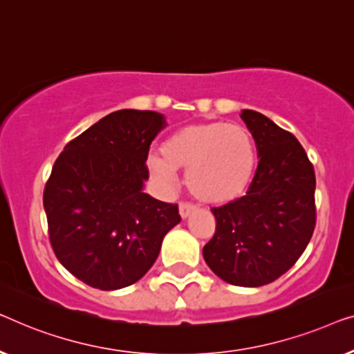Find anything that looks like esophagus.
Returning a JSON list of instances; mask_svg holds the SVG:
<instances>
[{
    "mask_svg": "<svg viewBox=\"0 0 354 354\" xmlns=\"http://www.w3.org/2000/svg\"><path fill=\"white\" fill-rule=\"evenodd\" d=\"M196 210L197 207L192 205V203H184V202L179 203V215H181L183 220H186L187 216H191V213H194Z\"/></svg>",
    "mask_w": 354,
    "mask_h": 354,
    "instance_id": "34e87169",
    "label": "esophagus"
}]
</instances>
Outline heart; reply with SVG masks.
<instances>
[{"instance_id": "b5f03b06", "label": "heart", "mask_w": 354, "mask_h": 354, "mask_svg": "<svg viewBox=\"0 0 354 354\" xmlns=\"http://www.w3.org/2000/svg\"><path fill=\"white\" fill-rule=\"evenodd\" d=\"M162 158H147V170L162 186L175 184V171L187 170L186 184L198 201L227 203L248 191L257 170L252 134L241 125L205 122L178 129L163 141Z\"/></svg>"}]
</instances>
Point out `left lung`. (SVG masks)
Instances as JSON below:
<instances>
[{
	"instance_id": "1",
	"label": "left lung",
	"mask_w": 354,
	"mask_h": 354,
	"mask_svg": "<svg viewBox=\"0 0 354 354\" xmlns=\"http://www.w3.org/2000/svg\"><path fill=\"white\" fill-rule=\"evenodd\" d=\"M258 167L247 194L212 208L216 231L203 247L215 274L241 287L266 286L295 265L316 225L315 168L298 139L260 112L243 109Z\"/></svg>"
}]
</instances>
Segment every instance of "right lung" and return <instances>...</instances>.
<instances>
[{
    "label": "right lung",
    "mask_w": 354,
    "mask_h": 354,
    "mask_svg": "<svg viewBox=\"0 0 354 354\" xmlns=\"http://www.w3.org/2000/svg\"><path fill=\"white\" fill-rule=\"evenodd\" d=\"M167 127L152 111L109 113L64 147L43 194L49 241L61 265L89 287L117 290L156 263L181 216L142 191L153 138Z\"/></svg>",
    "instance_id": "obj_1"
}]
</instances>
